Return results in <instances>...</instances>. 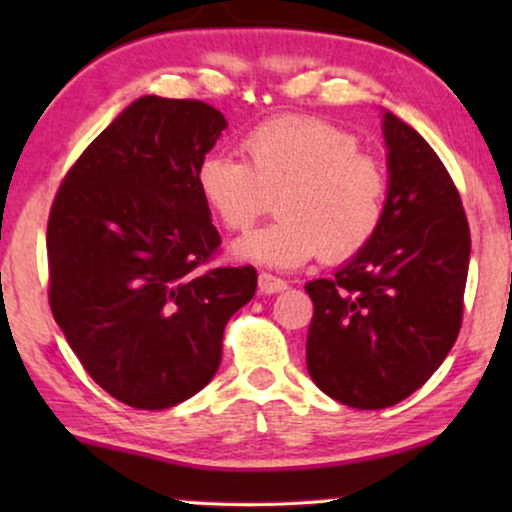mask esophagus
<instances>
[{"label": "esophagus", "instance_id": "1", "mask_svg": "<svg viewBox=\"0 0 512 512\" xmlns=\"http://www.w3.org/2000/svg\"><path fill=\"white\" fill-rule=\"evenodd\" d=\"M258 289H261V293H265V296H270V293L284 291L286 282L275 275H270V272H261V275H258Z\"/></svg>", "mask_w": 512, "mask_h": 512}]
</instances>
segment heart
<instances>
[{"mask_svg": "<svg viewBox=\"0 0 512 512\" xmlns=\"http://www.w3.org/2000/svg\"><path fill=\"white\" fill-rule=\"evenodd\" d=\"M242 158L209 153L195 170L200 198L228 230H247L270 195L279 221L240 237L235 258L293 270L319 254L347 261L380 230L389 177L380 160L359 153V139L307 116L272 118L240 142Z\"/></svg>", "mask_w": 512, "mask_h": 512, "instance_id": "b5f03b06", "label": "heart"}]
</instances>
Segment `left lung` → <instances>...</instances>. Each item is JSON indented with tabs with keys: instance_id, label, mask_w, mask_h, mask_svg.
Segmentation results:
<instances>
[{
	"instance_id": "8db88e82",
	"label": "left lung",
	"mask_w": 512,
	"mask_h": 512,
	"mask_svg": "<svg viewBox=\"0 0 512 512\" xmlns=\"http://www.w3.org/2000/svg\"><path fill=\"white\" fill-rule=\"evenodd\" d=\"M389 200L368 247L328 279L314 303L307 373L359 410L396 405L436 373L457 340L471 230L457 186L426 139L384 114Z\"/></svg>"
}]
</instances>
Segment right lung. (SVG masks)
<instances>
[{"label":"right lung","mask_w":512,"mask_h":512,"mask_svg":"<svg viewBox=\"0 0 512 512\" xmlns=\"http://www.w3.org/2000/svg\"><path fill=\"white\" fill-rule=\"evenodd\" d=\"M226 118L146 95L69 167L48 214V303L88 375L130 408L198 394L228 319L256 293L251 265L200 270L221 237L195 170Z\"/></svg>","instance_id":"right-lung-1"}]
</instances>
